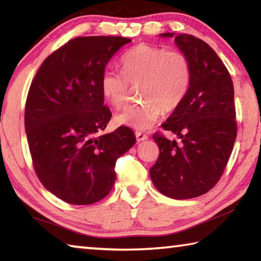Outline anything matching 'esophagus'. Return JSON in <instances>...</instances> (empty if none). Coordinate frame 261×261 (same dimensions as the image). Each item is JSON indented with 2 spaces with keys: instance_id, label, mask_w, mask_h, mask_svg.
<instances>
[{
  "instance_id": "obj_1",
  "label": "esophagus",
  "mask_w": 261,
  "mask_h": 261,
  "mask_svg": "<svg viewBox=\"0 0 261 261\" xmlns=\"http://www.w3.org/2000/svg\"><path fill=\"white\" fill-rule=\"evenodd\" d=\"M136 139L137 141H143V140H146L147 139V136L143 134V132L140 131H136Z\"/></svg>"
}]
</instances>
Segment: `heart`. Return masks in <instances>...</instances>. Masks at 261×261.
<instances>
[{
  "instance_id": "1",
  "label": "heart",
  "mask_w": 261,
  "mask_h": 261,
  "mask_svg": "<svg viewBox=\"0 0 261 261\" xmlns=\"http://www.w3.org/2000/svg\"><path fill=\"white\" fill-rule=\"evenodd\" d=\"M122 72L105 70L100 85L105 98L120 109L130 95V85L139 86L143 102L129 106L115 116L117 124L148 130L165 110L183 102L191 87L192 65L180 50L140 43L130 48L120 60Z\"/></svg>"
}]
</instances>
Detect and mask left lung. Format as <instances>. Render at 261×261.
I'll list each match as a JSON object with an SVG mask.
<instances>
[{"instance_id":"obj_1","label":"left lung","mask_w":261,"mask_h":261,"mask_svg":"<svg viewBox=\"0 0 261 261\" xmlns=\"http://www.w3.org/2000/svg\"><path fill=\"white\" fill-rule=\"evenodd\" d=\"M175 42L191 62L192 82L187 98L161 126L182 143L153 135L160 154L149 176L162 194L180 200L202 196L219 182L235 144L237 122L230 73L216 53L191 34L175 35Z\"/></svg>"}]
</instances>
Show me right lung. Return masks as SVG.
<instances>
[{
    "label": "right lung",
    "instance_id": "add662e5",
    "mask_svg": "<svg viewBox=\"0 0 261 261\" xmlns=\"http://www.w3.org/2000/svg\"><path fill=\"white\" fill-rule=\"evenodd\" d=\"M130 41L74 38L43 61L31 83L24 118L34 171L48 191L68 204L103 199L116 179L117 159L136 143L127 126L101 134L112 117L101 76Z\"/></svg>",
    "mask_w": 261,
    "mask_h": 261
}]
</instances>
